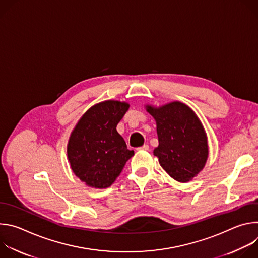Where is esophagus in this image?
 <instances>
[{
  "label": "esophagus",
  "instance_id": "obj_1",
  "mask_svg": "<svg viewBox=\"0 0 258 258\" xmlns=\"http://www.w3.org/2000/svg\"><path fill=\"white\" fill-rule=\"evenodd\" d=\"M137 150H138V151H141V150L147 151V150H149V146L147 145V144H145V145H143L142 147H139V148H137Z\"/></svg>",
  "mask_w": 258,
  "mask_h": 258
}]
</instances>
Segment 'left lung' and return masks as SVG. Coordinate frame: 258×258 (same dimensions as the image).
<instances>
[{
  "instance_id": "8db88e82",
  "label": "left lung",
  "mask_w": 258,
  "mask_h": 258,
  "mask_svg": "<svg viewBox=\"0 0 258 258\" xmlns=\"http://www.w3.org/2000/svg\"><path fill=\"white\" fill-rule=\"evenodd\" d=\"M156 120L158 147L153 153L175 180L190 181L204 167L208 144L203 125L186 104L171 102L161 107L146 106Z\"/></svg>"
}]
</instances>
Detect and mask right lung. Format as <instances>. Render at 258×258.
Instances as JSON below:
<instances>
[{"label":"right lung","mask_w":258,"mask_h":258,"mask_svg":"<svg viewBox=\"0 0 258 258\" xmlns=\"http://www.w3.org/2000/svg\"><path fill=\"white\" fill-rule=\"evenodd\" d=\"M130 105L108 100L91 107L72 131L67 156L75 174L86 185L105 189L112 185L134 155L116 126Z\"/></svg>","instance_id":"1"}]
</instances>
